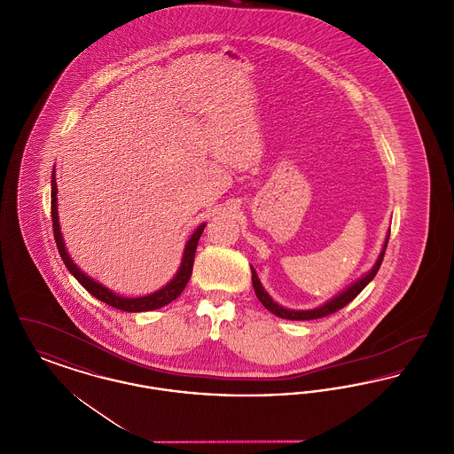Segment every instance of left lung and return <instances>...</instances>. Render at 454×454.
Here are the masks:
<instances>
[{"label":"left lung","mask_w":454,"mask_h":454,"mask_svg":"<svg viewBox=\"0 0 454 454\" xmlns=\"http://www.w3.org/2000/svg\"><path fill=\"white\" fill-rule=\"evenodd\" d=\"M388 238L389 231L387 238H385L383 248H381L378 259H376L374 265L371 267L369 272H366L364 276H361L357 281L352 282L348 287H346L344 291H340L337 296L330 298L328 301H325L324 304H320V306H317V308H311V309H291V308H286V306H282L279 302L274 301L272 296H270V294L265 291V287L262 286V282H260L255 269L252 267L254 291H255L259 301L262 302L270 313H274L276 317H281V318H286V320H317V318H324L326 315H332V313L339 311L340 308H344L346 304L352 301V300L366 287L369 282L374 279V276L378 274V270H380V267H381L383 257H385V250H387V245H388Z\"/></svg>","instance_id":"obj_1"}]
</instances>
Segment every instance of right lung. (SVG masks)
I'll list each match as a JSON object with an SVG mask.
<instances>
[{
  "label": "right lung",
  "instance_id": "add662e5",
  "mask_svg": "<svg viewBox=\"0 0 454 454\" xmlns=\"http://www.w3.org/2000/svg\"><path fill=\"white\" fill-rule=\"evenodd\" d=\"M51 215H52V228H54V238H56V245L59 250V255L65 262L67 270L74 276V279L80 282L90 294H93L97 300L107 302L108 306L122 309V311H129V313H141V311H153L158 308H163L165 304L172 302L176 300L182 291L185 289L187 282L191 279L192 274V265H194L195 248L199 243V238L202 235L206 223L199 224L197 230L192 233V237L187 239L185 248H184V255H182V262L180 267L176 270V274L173 276L170 282H167L161 289L154 291L152 294L146 296H139V298H126L121 296L117 293H114L112 289L106 287L104 284H100L95 279H91L87 276L76 263L74 260L69 257L67 250H66L65 238L61 233V226H59V216H58V184H56V167L52 170V176H51Z\"/></svg>",
  "mask_w": 454,
  "mask_h": 454
}]
</instances>
